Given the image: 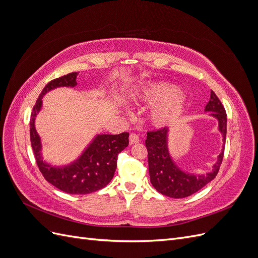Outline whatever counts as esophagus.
Segmentation results:
<instances>
[{
  "label": "esophagus",
  "mask_w": 258,
  "mask_h": 258,
  "mask_svg": "<svg viewBox=\"0 0 258 258\" xmlns=\"http://www.w3.org/2000/svg\"><path fill=\"white\" fill-rule=\"evenodd\" d=\"M140 141V138H139V135L137 134H131L130 137H129V143L130 144H136Z\"/></svg>",
  "instance_id": "obj_1"
}]
</instances>
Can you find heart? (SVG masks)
I'll return each instance as SVG.
<instances>
[{"label":"heart","mask_w":258,"mask_h":258,"mask_svg":"<svg viewBox=\"0 0 258 258\" xmlns=\"http://www.w3.org/2000/svg\"><path fill=\"white\" fill-rule=\"evenodd\" d=\"M136 103L153 105L148 119L157 127L167 126L183 112L185 97L176 86L169 83H151L132 97Z\"/></svg>","instance_id":"1"}]
</instances>
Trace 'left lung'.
Listing matches in <instances>:
<instances>
[{
	"label": "left lung",
	"mask_w": 258,
	"mask_h": 258,
	"mask_svg": "<svg viewBox=\"0 0 258 258\" xmlns=\"http://www.w3.org/2000/svg\"><path fill=\"white\" fill-rule=\"evenodd\" d=\"M206 112H212L211 115L218 120V130L222 132L223 141L225 142L227 132V114L213 90H211ZM145 145L148 153L151 183L156 190L171 198L188 197L209 184L218 173L224 157L223 150L218 155L212 172L207 175H195L184 172L171 158L168 150V128L148 131Z\"/></svg>",
	"instance_id": "8db88e82"
}]
</instances>
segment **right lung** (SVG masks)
<instances>
[{
  "instance_id": "obj_1",
  "label": "right lung",
  "mask_w": 258,
  "mask_h": 258,
  "mask_svg": "<svg viewBox=\"0 0 258 258\" xmlns=\"http://www.w3.org/2000/svg\"><path fill=\"white\" fill-rule=\"evenodd\" d=\"M77 74L73 72L63 75L45 86L31 114L30 139L37 167L46 181L64 192L85 195L103 188L112 181L117 167V156L128 146L129 134L98 135L81 157L66 167H52L43 161L41 139L34 126L35 117L42 107V98L54 88L74 87L77 84Z\"/></svg>"
}]
</instances>
